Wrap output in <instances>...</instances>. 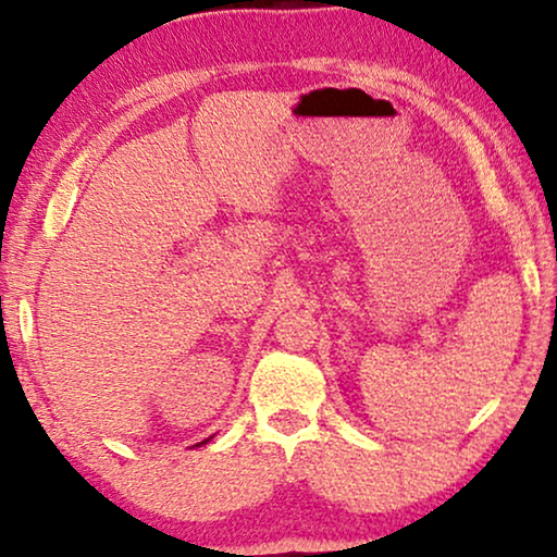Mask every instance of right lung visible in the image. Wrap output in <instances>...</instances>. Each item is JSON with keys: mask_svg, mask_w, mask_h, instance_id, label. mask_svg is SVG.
Returning a JSON list of instances; mask_svg holds the SVG:
<instances>
[{"mask_svg": "<svg viewBox=\"0 0 557 557\" xmlns=\"http://www.w3.org/2000/svg\"><path fill=\"white\" fill-rule=\"evenodd\" d=\"M210 438H212V436H210ZM210 438H205V441H202V444H208V441H210ZM197 446H200V444H197Z\"/></svg>", "mask_w": 557, "mask_h": 557, "instance_id": "right-lung-1", "label": "right lung"}]
</instances>
